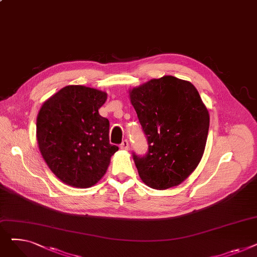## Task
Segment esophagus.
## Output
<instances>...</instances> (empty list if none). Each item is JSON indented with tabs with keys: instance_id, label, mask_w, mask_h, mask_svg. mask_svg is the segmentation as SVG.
<instances>
[{
	"instance_id": "1",
	"label": "esophagus",
	"mask_w": 257,
	"mask_h": 257,
	"mask_svg": "<svg viewBox=\"0 0 257 257\" xmlns=\"http://www.w3.org/2000/svg\"><path fill=\"white\" fill-rule=\"evenodd\" d=\"M119 148L121 150H128L129 149V142L128 140H124L123 142H121V144L119 145Z\"/></svg>"
}]
</instances>
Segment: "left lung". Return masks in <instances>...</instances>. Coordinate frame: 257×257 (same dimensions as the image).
I'll return each mask as SVG.
<instances>
[{"label":"left lung","mask_w":257,"mask_h":257,"mask_svg":"<svg viewBox=\"0 0 257 257\" xmlns=\"http://www.w3.org/2000/svg\"><path fill=\"white\" fill-rule=\"evenodd\" d=\"M148 142L146 155L132 153L142 180L166 190L184 181L203 155L209 114L196 87L173 76L152 79L130 90Z\"/></svg>","instance_id":"1"}]
</instances>
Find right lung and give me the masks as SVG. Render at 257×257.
Listing matches in <instances>:
<instances>
[{"label": "right lung", "mask_w": 257, "mask_h": 257, "mask_svg": "<svg viewBox=\"0 0 257 257\" xmlns=\"http://www.w3.org/2000/svg\"><path fill=\"white\" fill-rule=\"evenodd\" d=\"M104 91L69 85L48 99L36 119L40 153L64 183L85 188L106 173L118 147L109 143V120L99 114Z\"/></svg>", "instance_id": "right-lung-1"}]
</instances>
